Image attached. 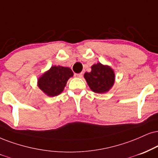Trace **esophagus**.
I'll return each mask as SVG.
<instances>
[{"label": "esophagus", "mask_w": 158, "mask_h": 158, "mask_svg": "<svg viewBox=\"0 0 158 158\" xmlns=\"http://www.w3.org/2000/svg\"><path fill=\"white\" fill-rule=\"evenodd\" d=\"M75 77H83V73H75Z\"/></svg>", "instance_id": "esophagus-1"}]
</instances>
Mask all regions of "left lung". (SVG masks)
Returning a JSON list of instances; mask_svg holds the SVG:
<instances>
[{
	"label": "left lung",
	"mask_w": 158,
	"mask_h": 158,
	"mask_svg": "<svg viewBox=\"0 0 158 158\" xmlns=\"http://www.w3.org/2000/svg\"><path fill=\"white\" fill-rule=\"evenodd\" d=\"M84 77L90 89L95 93H106L113 86L115 75L108 66L97 63L91 67L90 73H85Z\"/></svg>",
	"instance_id": "8db88e82"
}]
</instances>
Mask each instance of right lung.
Masks as SVG:
<instances>
[{"mask_svg":"<svg viewBox=\"0 0 158 158\" xmlns=\"http://www.w3.org/2000/svg\"><path fill=\"white\" fill-rule=\"evenodd\" d=\"M72 76L73 72L70 68L52 66L39 78L38 85L48 96H57L63 91L68 79Z\"/></svg>","mask_w":158,"mask_h":158,"instance_id":"1","label":"right lung"}]
</instances>
